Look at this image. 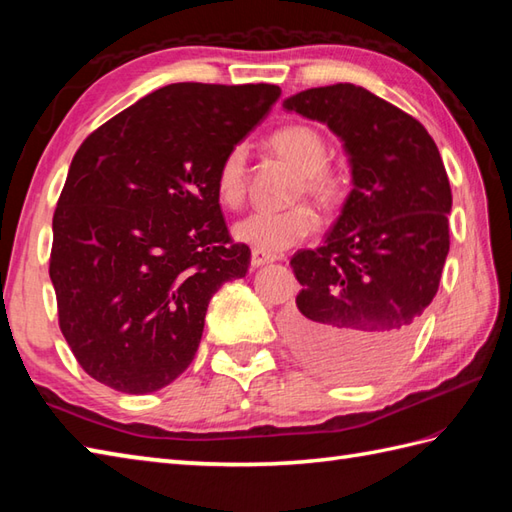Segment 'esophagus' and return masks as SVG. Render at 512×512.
Listing matches in <instances>:
<instances>
[{
	"label": "esophagus",
	"mask_w": 512,
	"mask_h": 512,
	"mask_svg": "<svg viewBox=\"0 0 512 512\" xmlns=\"http://www.w3.org/2000/svg\"><path fill=\"white\" fill-rule=\"evenodd\" d=\"M273 262H277V255L262 253V250H253V253H250V266L253 268H262V266L273 264Z\"/></svg>",
	"instance_id": "34e87169"
}]
</instances>
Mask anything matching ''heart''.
<instances>
[{"label": "heart", "instance_id": "obj_1", "mask_svg": "<svg viewBox=\"0 0 512 512\" xmlns=\"http://www.w3.org/2000/svg\"><path fill=\"white\" fill-rule=\"evenodd\" d=\"M277 156L290 162L299 171V193L306 191L312 198L330 202L341 191V176L328 160V143L319 129L310 125L279 127L268 138ZM215 191L222 204L239 206L246 198V151L233 147L220 162L215 178ZM319 220L310 206L299 204L286 211H255L233 226L237 242L262 253H279L299 244L317 231Z\"/></svg>", "mask_w": 512, "mask_h": 512}]
</instances>
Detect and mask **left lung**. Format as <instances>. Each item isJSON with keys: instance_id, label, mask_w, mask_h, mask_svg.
I'll list each match as a JSON object with an SVG mask.
<instances>
[{"instance_id": "8db88e82", "label": "left lung", "mask_w": 512, "mask_h": 512, "mask_svg": "<svg viewBox=\"0 0 512 512\" xmlns=\"http://www.w3.org/2000/svg\"><path fill=\"white\" fill-rule=\"evenodd\" d=\"M284 107L328 125L352 171L325 242L290 259L303 288L288 341L312 372L369 380L400 361L438 292L453 202L447 171L416 118L358 85L312 88Z\"/></svg>"}]
</instances>
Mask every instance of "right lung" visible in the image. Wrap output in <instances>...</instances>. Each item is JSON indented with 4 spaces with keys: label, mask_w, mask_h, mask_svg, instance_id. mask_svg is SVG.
I'll list each match as a JSON object with an SVG mask.
<instances>
[{
    "label": "right lung",
    "mask_w": 512,
    "mask_h": 512,
    "mask_svg": "<svg viewBox=\"0 0 512 512\" xmlns=\"http://www.w3.org/2000/svg\"><path fill=\"white\" fill-rule=\"evenodd\" d=\"M279 94L171 83L83 140L52 217L50 279L85 374L151 394L191 365L211 297L250 264L228 235L217 169Z\"/></svg>",
    "instance_id": "1"
}]
</instances>
